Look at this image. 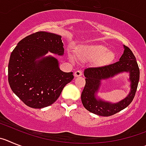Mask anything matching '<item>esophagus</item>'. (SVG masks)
I'll use <instances>...</instances> for the list:
<instances>
[{
  "mask_svg": "<svg viewBox=\"0 0 146 146\" xmlns=\"http://www.w3.org/2000/svg\"><path fill=\"white\" fill-rule=\"evenodd\" d=\"M82 74H83L82 70H76V71L74 73V76L75 77H78V76H82Z\"/></svg>",
  "mask_w": 146,
  "mask_h": 146,
  "instance_id": "1",
  "label": "esophagus"
}]
</instances>
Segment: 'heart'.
I'll return each instance as SVG.
<instances>
[{
	"label": "heart",
	"mask_w": 146,
	"mask_h": 146,
	"mask_svg": "<svg viewBox=\"0 0 146 146\" xmlns=\"http://www.w3.org/2000/svg\"><path fill=\"white\" fill-rule=\"evenodd\" d=\"M76 54L82 61L94 60L97 66H104L113 61L114 54L102 45L82 46L76 48Z\"/></svg>",
	"instance_id": "1"
}]
</instances>
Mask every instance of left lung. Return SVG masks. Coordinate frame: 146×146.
I'll return each instance as SVG.
<instances>
[{
  "label": "left lung",
  "instance_id": "1",
  "mask_svg": "<svg viewBox=\"0 0 146 146\" xmlns=\"http://www.w3.org/2000/svg\"><path fill=\"white\" fill-rule=\"evenodd\" d=\"M124 53L119 61L106 66L85 69L86 84L81 98L83 106L89 112L101 116H110L127 108L133 100L140 78V70L136 58L130 48L124 45ZM124 72L129 73V80L131 81V91L124 99L116 104H112L96 98V94L102 80L112 78Z\"/></svg>",
  "mask_w": 146,
  "mask_h": 146
}]
</instances>
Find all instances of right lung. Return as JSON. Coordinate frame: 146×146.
Wrapping results in <instances>:
<instances>
[{"label":"right lung","mask_w":146,"mask_h":146,"mask_svg":"<svg viewBox=\"0 0 146 146\" xmlns=\"http://www.w3.org/2000/svg\"><path fill=\"white\" fill-rule=\"evenodd\" d=\"M61 35L40 31L21 40L11 52L8 80L13 92L33 108H42L58 99L65 85L73 79V72L65 73L48 52L62 56Z\"/></svg>","instance_id":"obj_1"}]
</instances>
